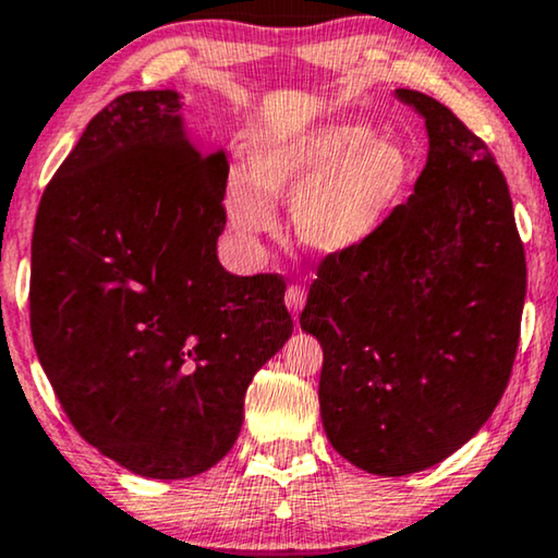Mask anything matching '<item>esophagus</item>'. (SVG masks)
I'll return each instance as SVG.
<instances>
[{
  "label": "esophagus",
  "instance_id": "34e87169",
  "mask_svg": "<svg viewBox=\"0 0 558 558\" xmlns=\"http://www.w3.org/2000/svg\"><path fill=\"white\" fill-rule=\"evenodd\" d=\"M284 302H287V307L296 315V312L304 307V302H307V292H304V287H300V284H289Z\"/></svg>",
  "mask_w": 558,
  "mask_h": 558
}]
</instances>
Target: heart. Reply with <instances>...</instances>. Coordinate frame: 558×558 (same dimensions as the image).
Here are the masks:
<instances>
[{
	"mask_svg": "<svg viewBox=\"0 0 558 558\" xmlns=\"http://www.w3.org/2000/svg\"><path fill=\"white\" fill-rule=\"evenodd\" d=\"M409 185V157L396 142L373 140L361 121H330L258 149L248 174L228 182V220L243 239L277 226L274 203L292 197L304 246L338 256L368 243Z\"/></svg>",
	"mask_w": 558,
	"mask_h": 558,
	"instance_id": "heart-1",
	"label": "heart"
}]
</instances>
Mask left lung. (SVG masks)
Wrapping results in <instances>:
<instances>
[{
	"instance_id": "left-lung-1",
	"label": "left lung",
	"mask_w": 558,
	"mask_h": 558,
	"mask_svg": "<svg viewBox=\"0 0 558 558\" xmlns=\"http://www.w3.org/2000/svg\"><path fill=\"white\" fill-rule=\"evenodd\" d=\"M396 96L426 119V167L368 243L319 262L300 315L325 355L327 439L384 477L447 460L490 418L525 300V251L493 151L437 98Z\"/></svg>"
}]
</instances>
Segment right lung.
Here are the masks:
<instances>
[{
    "label": "right lung",
    "mask_w": 558,
    "mask_h": 558,
    "mask_svg": "<svg viewBox=\"0 0 558 558\" xmlns=\"http://www.w3.org/2000/svg\"><path fill=\"white\" fill-rule=\"evenodd\" d=\"M226 180L174 90H132L88 121L35 216L37 357L75 432L142 477L223 460L251 378L292 335L279 274L218 262Z\"/></svg>",
    "instance_id": "add662e5"
}]
</instances>
